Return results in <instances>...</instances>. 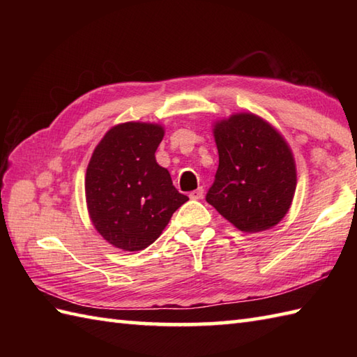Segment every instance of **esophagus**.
I'll return each instance as SVG.
<instances>
[{"label":"esophagus","instance_id":"obj_1","mask_svg":"<svg viewBox=\"0 0 357 357\" xmlns=\"http://www.w3.org/2000/svg\"><path fill=\"white\" fill-rule=\"evenodd\" d=\"M190 199H202V196H204V188L202 187H199V188H196V190H193V192H190Z\"/></svg>","mask_w":357,"mask_h":357}]
</instances>
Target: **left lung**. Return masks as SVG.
<instances>
[{
	"instance_id": "1",
	"label": "left lung",
	"mask_w": 357,
	"mask_h": 357,
	"mask_svg": "<svg viewBox=\"0 0 357 357\" xmlns=\"http://www.w3.org/2000/svg\"><path fill=\"white\" fill-rule=\"evenodd\" d=\"M219 165L206 195L241 231L275 227L291 206L294 159L282 136L252 113H239L215 126Z\"/></svg>"
}]
</instances>
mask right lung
Segmentation results:
<instances>
[{
	"mask_svg": "<svg viewBox=\"0 0 357 357\" xmlns=\"http://www.w3.org/2000/svg\"><path fill=\"white\" fill-rule=\"evenodd\" d=\"M161 126L126 123L110 128L86 173L90 219L101 236L124 252L144 250L159 238L185 195L156 162Z\"/></svg>",
	"mask_w": 357,
	"mask_h": 357,
	"instance_id": "1",
	"label": "right lung"
}]
</instances>
